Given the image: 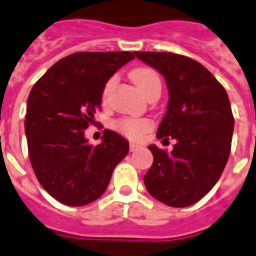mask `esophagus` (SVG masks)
Returning a JSON list of instances; mask_svg holds the SVG:
<instances>
[{
	"mask_svg": "<svg viewBox=\"0 0 256 256\" xmlns=\"http://www.w3.org/2000/svg\"><path fill=\"white\" fill-rule=\"evenodd\" d=\"M138 148H140V146L136 144H134V142L130 144V152H136V150H138Z\"/></svg>",
	"mask_w": 256,
	"mask_h": 256,
	"instance_id": "34e87169",
	"label": "esophagus"
}]
</instances>
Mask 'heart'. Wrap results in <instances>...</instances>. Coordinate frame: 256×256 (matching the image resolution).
<instances>
[{
  "instance_id": "heart-1",
  "label": "heart",
  "mask_w": 256,
  "mask_h": 256,
  "mask_svg": "<svg viewBox=\"0 0 256 256\" xmlns=\"http://www.w3.org/2000/svg\"><path fill=\"white\" fill-rule=\"evenodd\" d=\"M130 77H132V82L136 84V86L140 88V92L142 94H146L148 90L152 86L156 85V84H160V80L158 77L156 70L150 69V68H136L130 73ZM112 80L106 84L104 88V98L108 94V88L112 86ZM116 128L120 130L122 134H124L128 138L132 140H138L140 136H144V132H148V128H152V124L150 120H142V118H124V120H118L116 124Z\"/></svg>"
}]
</instances>
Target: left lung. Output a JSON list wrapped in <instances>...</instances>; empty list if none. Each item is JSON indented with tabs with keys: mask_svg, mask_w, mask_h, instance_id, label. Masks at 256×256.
Returning <instances> with one entry per match:
<instances>
[{
	"mask_svg": "<svg viewBox=\"0 0 256 256\" xmlns=\"http://www.w3.org/2000/svg\"><path fill=\"white\" fill-rule=\"evenodd\" d=\"M134 54L164 77L168 110L156 138L175 140L171 152L148 146L154 160L144 186L168 206H191L218 182L230 156L234 132L230 100L216 78L195 60L158 52Z\"/></svg>",
	"mask_w": 256,
	"mask_h": 256,
	"instance_id": "1",
	"label": "left lung"
}]
</instances>
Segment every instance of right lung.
<instances>
[{
	"instance_id": "1",
	"label": "right lung",
	"mask_w": 256,
	"mask_h": 256,
	"mask_svg": "<svg viewBox=\"0 0 256 256\" xmlns=\"http://www.w3.org/2000/svg\"><path fill=\"white\" fill-rule=\"evenodd\" d=\"M134 58L130 52H80L56 62L28 98L25 132L34 174L66 206H85L104 194L112 170L128 152V142L104 130L88 144L85 130L96 124L106 82Z\"/></svg>"
}]
</instances>
